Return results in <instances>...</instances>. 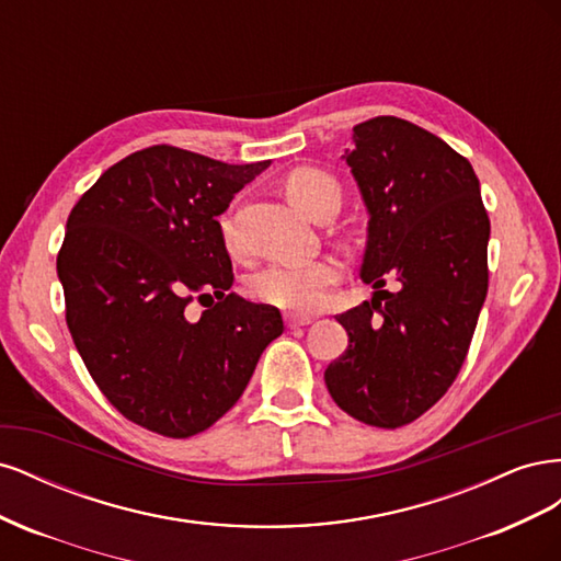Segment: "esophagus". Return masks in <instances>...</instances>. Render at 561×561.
I'll use <instances>...</instances> for the list:
<instances>
[{
  "instance_id": "1",
  "label": "esophagus",
  "mask_w": 561,
  "mask_h": 561,
  "mask_svg": "<svg viewBox=\"0 0 561 561\" xmlns=\"http://www.w3.org/2000/svg\"><path fill=\"white\" fill-rule=\"evenodd\" d=\"M313 318L309 316H297V313H285V325L290 330H297V328H307L311 325Z\"/></svg>"
}]
</instances>
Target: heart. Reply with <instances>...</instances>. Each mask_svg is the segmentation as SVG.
<instances>
[{
	"label": "heart",
	"instance_id": "obj_1",
	"mask_svg": "<svg viewBox=\"0 0 561 561\" xmlns=\"http://www.w3.org/2000/svg\"><path fill=\"white\" fill-rule=\"evenodd\" d=\"M283 192L301 215L311 217L322 201L339 198V184L318 168H297L285 178ZM222 236L229 245L233 243V222L229 217L222 219ZM339 280H342V266L334 260L274 262L250 278V293L276 309L309 313L325 304Z\"/></svg>",
	"mask_w": 561,
	"mask_h": 561
}]
</instances>
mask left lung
<instances>
[{
  "label": "left lung",
  "instance_id": "1",
  "mask_svg": "<svg viewBox=\"0 0 561 561\" xmlns=\"http://www.w3.org/2000/svg\"><path fill=\"white\" fill-rule=\"evenodd\" d=\"M369 213L360 278L377 287L336 320L348 348L325 369L332 400L400 428L447 393L489 287V217L466 157L398 116L353 128L344 154ZM388 277L396 294L381 291Z\"/></svg>",
  "mask_w": 561,
  "mask_h": 561
}]
</instances>
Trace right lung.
Returning <instances> with one entry per match:
<instances>
[{
  "label": "right lung",
  "mask_w": 561,
  "mask_h": 561,
  "mask_svg": "<svg viewBox=\"0 0 561 561\" xmlns=\"http://www.w3.org/2000/svg\"><path fill=\"white\" fill-rule=\"evenodd\" d=\"M271 161L231 165L171 145L114 163L67 217L65 318L83 365L128 421L192 437L239 402L280 311L229 293L222 215ZM207 311L192 319L186 306Z\"/></svg>",
  "instance_id": "obj_1"
}]
</instances>
